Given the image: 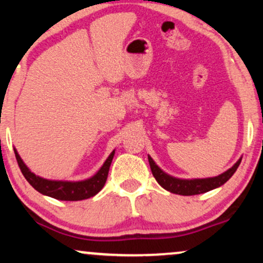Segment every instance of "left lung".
<instances>
[{
    "instance_id": "1",
    "label": "left lung",
    "mask_w": 263,
    "mask_h": 263,
    "mask_svg": "<svg viewBox=\"0 0 263 263\" xmlns=\"http://www.w3.org/2000/svg\"><path fill=\"white\" fill-rule=\"evenodd\" d=\"M149 165H151L152 174L154 176L158 183L161 185L162 188L166 191L174 193V194L178 195H197L201 194V193H206L212 189L221 187L226 182L228 181L232 176L234 175V172L237 171L239 164H240L241 158L232 166L231 168H228L227 171H224L223 174L215 176V177H209V178H192V179H185V178H177L174 176L166 174L165 171H162L158 165L155 164V161L153 160L152 156L148 155Z\"/></svg>"
}]
</instances>
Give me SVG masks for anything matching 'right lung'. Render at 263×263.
Instances as JSON below:
<instances>
[{
	"label": "right lung",
	"instance_id": "right-lung-1",
	"mask_svg": "<svg viewBox=\"0 0 263 263\" xmlns=\"http://www.w3.org/2000/svg\"><path fill=\"white\" fill-rule=\"evenodd\" d=\"M14 154L19 167L22 170V174L24 175L26 181L39 193H41L43 195H47V197L58 199V200L78 201L95 197L104 187L115 151L110 153V155L108 156L107 160L102 165V167L92 177L82 179V181H58V179H47L40 177V176L35 175L24 164V161H23V159L18 154L15 148Z\"/></svg>",
	"mask_w": 263,
	"mask_h": 263
}]
</instances>
